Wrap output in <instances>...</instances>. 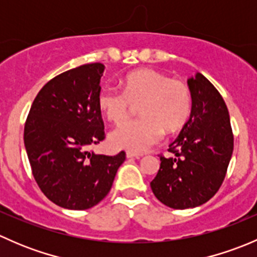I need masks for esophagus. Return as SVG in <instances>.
I'll return each mask as SVG.
<instances>
[{"label": "esophagus", "mask_w": 257, "mask_h": 257, "mask_svg": "<svg viewBox=\"0 0 257 257\" xmlns=\"http://www.w3.org/2000/svg\"><path fill=\"white\" fill-rule=\"evenodd\" d=\"M126 158H136V159H139V158H142V154H137V153L133 152H126Z\"/></svg>", "instance_id": "34e87169"}]
</instances>
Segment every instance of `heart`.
<instances>
[{
	"label": "heart",
	"instance_id": "1",
	"mask_svg": "<svg viewBox=\"0 0 257 257\" xmlns=\"http://www.w3.org/2000/svg\"><path fill=\"white\" fill-rule=\"evenodd\" d=\"M133 105H141L142 118L114 129L110 143L118 149L143 153L162 141L163 131L173 133L185 124L191 110L190 88L155 69H141L126 76L123 92L107 87L98 94V107L115 124L129 118Z\"/></svg>",
	"mask_w": 257,
	"mask_h": 257
}]
</instances>
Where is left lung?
Segmentation results:
<instances>
[{"mask_svg":"<svg viewBox=\"0 0 257 257\" xmlns=\"http://www.w3.org/2000/svg\"><path fill=\"white\" fill-rule=\"evenodd\" d=\"M190 118L169 145L175 157L160 155V168L150 183L158 200L173 209L195 208L221 186L234 150L229 110L216 88L201 73L188 79Z\"/></svg>","mask_w":257,"mask_h":257,"instance_id":"obj_1","label":"left lung"}]
</instances>
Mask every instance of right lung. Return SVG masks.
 Wrapping results in <instances>:
<instances>
[{"mask_svg":"<svg viewBox=\"0 0 257 257\" xmlns=\"http://www.w3.org/2000/svg\"><path fill=\"white\" fill-rule=\"evenodd\" d=\"M102 63L83 64L43 85L25 124L26 152L36 183L56 205L85 210L107 196L125 153L109 157L90 147L105 138L98 107Z\"/></svg>","mask_w":257,"mask_h":257,"instance_id":"1","label":"right lung"}]
</instances>
